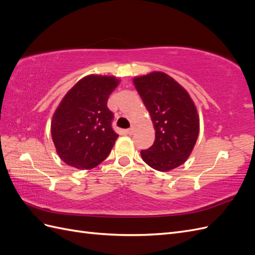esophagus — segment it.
I'll return each mask as SVG.
<instances>
[{
	"instance_id": "esophagus-1",
	"label": "esophagus",
	"mask_w": 255,
	"mask_h": 255,
	"mask_svg": "<svg viewBox=\"0 0 255 255\" xmlns=\"http://www.w3.org/2000/svg\"><path fill=\"white\" fill-rule=\"evenodd\" d=\"M135 130H136V128H135V127H132V128H129L127 130V133H128V135H133V134L135 133Z\"/></svg>"
}]
</instances>
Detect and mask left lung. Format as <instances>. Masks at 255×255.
Segmentation results:
<instances>
[{
	"instance_id": "left-lung-1",
	"label": "left lung",
	"mask_w": 255,
	"mask_h": 255,
	"mask_svg": "<svg viewBox=\"0 0 255 255\" xmlns=\"http://www.w3.org/2000/svg\"><path fill=\"white\" fill-rule=\"evenodd\" d=\"M133 83L155 129L154 143L140 155L155 170L170 171L186 161L197 142L200 119L195 102L182 85L161 71L135 76Z\"/></svg>"
}]
</instances>
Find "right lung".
Segmentation results:
<instances>
[{"label":"right lung","mask_w":255,"mask_h":255,"mask_svg":"<svg viewBox=\"0 0 255 255\" xmlns=\"http://www.w3.org/2000/svg\"><path fill=\"white\" fill-rule=\"evenodd\" d=\"M120 80L114 75L89 74L69 90L51 121V135L60 159L82 170L97 167L109 156L118 134L107 100Z\"/></svg>","instance_id":"right-lung-1"}]
</instances>
